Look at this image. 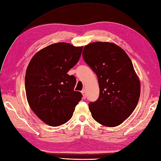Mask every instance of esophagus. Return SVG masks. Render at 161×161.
Returning a JSON list of instances; mask_svg holds the SVG:
<instances>
[{"instance_id": "1", "label": "esophagus", "mask_w": 161, "mask_h": 161, "mask_svg": "<svg viewBox=\"0 0 161 161\" xmlns=\"http://www.w3.org/2000/svg\"><path fill=\"white\" fill-rule=\"evenodd\" d=\"M81 93H82V98H83V99H85V98H86V91H85V90H82V91H81Z\"/></svg>"}]
</instances>
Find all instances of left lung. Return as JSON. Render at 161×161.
Instances as JSON below:
<instances>
[{
	"mask_svg": "<svg viewBox=\"0 0 161 161\" xmlns=\"http://www.w3.org/2000/svg\"><path fill=\"white\" fill-rule=\"evenodd\" d=\"M82 56L99 82V98L89 104L91 116L104 127L119 126L132 114L140 96V80L131 60L122 48L109 42L85 45Z\"/></svg>",
	"mask_w": 161,
	"mask_h": 161,
	"instance_id": "8db88e82",
	"label": "left lung"
}]
</instances>
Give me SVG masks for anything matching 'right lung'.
I'll return each instance as SVG.
<instances>
[{"label": "right lung", "instance_id": "add662e5", "mask_svg": "<svg viewBox=\"0 0 161 161\" xmlns=\"http://www.w3.org/2000/svg\"><path fill=\"white\" fill-rule=\"evenodd\" d=\"M83 47L58 42L38 51L30 60L25 77L27 101L45 123L58 127L73 115L82 94L75 91L76 79L68 72L79 62Z\"/></svg>", "mask_w": 161, "mask_h": 161}]
</instances>
